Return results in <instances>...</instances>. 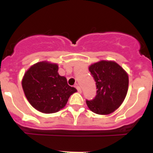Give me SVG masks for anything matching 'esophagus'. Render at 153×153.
I'll return each instance as SVG.
<instances>
[{"label": "esophagus", "instance_id": "1", "mask_svg": "<svg viewBox=\"0 0 153 153\" xmlns=\"http://www.w3.org/2000/svg\"><path fill=\"white\" fill-rule=\"evenodd\" d=\"M76 90H77V91L79 92V93H81V92H82V90H81V88H80V86H78L77 84H76Z\"/></svg>", "mask_w": 153, "mask_h": 153}]
</instances>
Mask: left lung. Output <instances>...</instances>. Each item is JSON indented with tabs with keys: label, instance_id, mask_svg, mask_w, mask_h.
Segmentation results:
<instances>
[{
	"label": "left lung",
	"instance_id": "1",
	"mask_svg": "<svg viewBox=\"0 0 153 153\" xmlns=\"http://www.w3.org/2000/svg\"><path fill=\"white\" fill-rule=\"evenodd\" d=\"M95 79L97 96L86 100L89 109L99 115H108L118 109L126 98L129 87V76L115 61L100 60L89 67Z\"/></svg>",
	"mask_w": 153,
	"mask_h": 153
}]
</instances>
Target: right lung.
Here are the masks:
<instances>
[{"instance_id": "right-lung-1", "label": "right lung", "mask_w": 153, "mask_h": 153, "mask_svg": "<svg viewBox=\"0 0 153 153\" xmlns=\"http://www.w3.org/2000/svg\"><path fill=\"white\" fill-rule=\"evenodd\" d=\"M22 87L31 106L43 113L60 111L77 91L67 84V78L59 75L56 63L47 61L38 62L27 70Z\"/></svg>"}]
</instances>
